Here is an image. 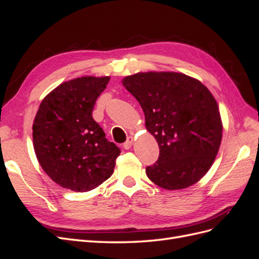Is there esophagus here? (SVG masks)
<instances>
[{
	"label": "esophagus",
	"mask_w": 259,
	"mask_h": 259,
	"mask_svg": "<svg viewBox=\"0 0 259 259\" xmlns=\"http://www.w3.org/2000/svg\"><path fill=\"white\" fill-rule=\"evenodd\" d=\"M133 142H134V139H133V137H128L126 142H125V143L123 144V148L126 149V150H128V149H130V148L132 147V145H133Z\"/></svg>",
	"instance_id": "34e87169"
}]
</instances>
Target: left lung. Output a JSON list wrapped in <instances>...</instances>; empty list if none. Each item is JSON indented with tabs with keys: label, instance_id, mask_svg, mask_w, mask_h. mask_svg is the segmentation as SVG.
Wrapping results in <instances>:
<instances>
[{
	"label": "left lung",
	"instance_id": "obj_1",
	"mask_svg": "<svg viewBox=\"0 0 259 259\" xmlns=\"http://www.w3.org/2000/svg\"><path fill=\"white\" fill-rule=\"evenodd\" d=\"M122 84L142 106L159 159L149 179L167 190L194 185L210 168L223 136L215 98L200 81L177 72H140Z\"/></svg>",
	"mask_w": 259,
	"mask_h": 259
}]
</instances>
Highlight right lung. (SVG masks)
<instances>
[{"instance_id": "right-lung-1", "label": "right lung", "mask_w": 259, "mask_h": 259, "mask_svg": "<svg viewBox=\"0 0 259 259\" xmlns=\"http://www.w3.org/2000/svg\"><path fill=\"white\" fill-rule=\"evenodd\" d=\"M109 80L82 76L65 82L38 107L32 127L34 151L45 173L62 188L90 191L113 173L121 150L93 119L94 106Z\"/></svg>"}]
</instances>
